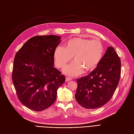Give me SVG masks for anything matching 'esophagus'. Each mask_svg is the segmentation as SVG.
Masks as SVG:
<instances>
[{"label": "esophagus", "mask_w": 134, "mask_h": 134, "mask_svg": "<svg viewBox=\"0 0 134 134\" xmlns=\"http://www.w3.org/2000/svg\"><path fill=\"white\" fill-rule=\"evenodd\" d=\"M71 80H72V79H71V78H70V77H66V79H65L66 82H69V81Z\"/></svg>", "instance_id": "esophagus-1"}]
</instances>
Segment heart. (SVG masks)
<instances>
[{"label": "heart", "mask_w": 134, "mask_h": 134, "mask_svg": "<svg viewBox=\"0 0 134 134\" xmlns=\"http://www.w3.org/2000/svg\"><path fill=\"white\" fill-rule=\"evenodd\" d=\"M103 54L102 44L98 40L82 38H72L64 44V48L58 46L54 52L56 65L63 69L70 62L74 63L65 69L64 72L70 76H75L83 71H92L98 66Z\"/></svg>", "instance_id": "b5f03b06"}]
</instances>
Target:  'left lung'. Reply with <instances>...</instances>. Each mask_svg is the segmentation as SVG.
<instances>
[{
  "label": "left lung",
  "mask_w": 134,
  "mask_h": 134,
  "mask_svg": "<svg viewBox=\"0 0 134 134\" xmlns=\"http://www.w3.org/2000/svg\"><path fill=\"white\" fill-rule=\"evenodd\" d=\"M121 60L112 46L107 50L98 66L87 76L77 79L75 99L81 106L96 109L111 99L121 75Z\"/></svg>",
  "instance_id": "8db88e82"
}]
</instances>
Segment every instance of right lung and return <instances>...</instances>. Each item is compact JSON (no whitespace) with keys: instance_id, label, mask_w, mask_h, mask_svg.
<instances>
[{"instance_id":"right-lung-1","label":"right lung","mask_w":134,"mask_h":134,"mask_svg":"<svg viewBox=\"0 0 134 134\" xmlns=\"http://www.w3.org/2000/svg\"><path fill=\"white\" fill-rule=\"evenodd\" d=\"M61 37L35 36L16 54L12 80L21 102L32 110L41 111L53 104L65 77L54 68V52Z\"/></svg>"}]
</instances>
